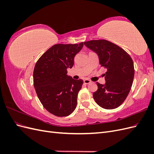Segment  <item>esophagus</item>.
<instances>
[{"instance_id":"esophagus-1","label":"esophagus","mask_w":154,"mask_h":154,"mask_svg":"<svg viewBox=\"0 0 154 154\" xmlns=\"http://www.w3.org/2000/svg\"><path fill=\"white\" fill-rule=\"evenodd\" d=\"M83 83H84L85 84H88V83H91V81L90 80H87V79H86V80H84V81H83Z\"/></svg>"}]
</instances>
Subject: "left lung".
Wrapping results in <instances>:
<instances>
[{"instance_id": "8db88e82", "label": "left lung", "mask_w": 154, "mask_h": 154, "mask_svg": "<svg viewBox=\"0 0 154 154\" xmlns=\"http://www.w3.org/2000/svg\"><path fill=\"white\" fill-rule=\"evenodd\" d=\"M84 44L97 54L101 67L107 69L104 74L105 84L96 83L97 90L93 93V97L105 109L118 108L127 98L133 83L132 58L123 49L106 40H90Z\"/></svg>"}]
</instances>
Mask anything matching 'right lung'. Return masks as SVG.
Returning <instances> with one entry per match:
<instances>
[{"instance_id": "add662e5", "label": "right lung", "mask_w": 154, "mask_h": 154, "mask_svg": "<svg viewBox=\"0 0 154 154\" xmlns=\"http://www.w3.org/2000/svg\"><path fill=\"white\" fill-rule=\"evenodd\" d=\"M83 43L55 44L36 62L33 71V85L43 106L58 117L71 114L76 109L78 92L83 81L67 75L74 58Z\"/></svg>"}]
</instances>
